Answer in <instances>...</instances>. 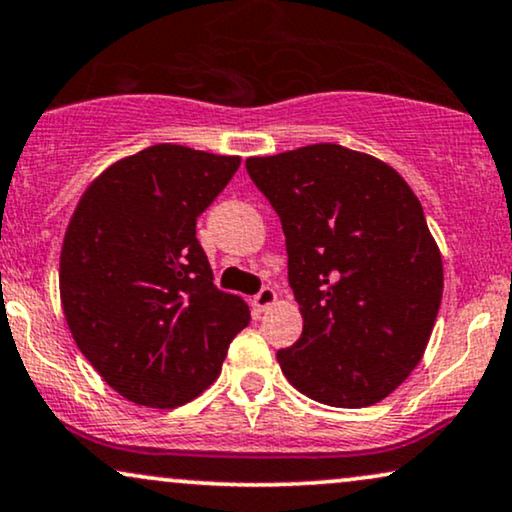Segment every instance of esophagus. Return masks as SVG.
<instances>
[{"label": "esophagus", "instance_id": "34e87169", "mask_svg": "<svg viewBox=\"0 0 512 512\" xmlns=\"http://www.w3.org/2000/svg\"><path fill=\"white\" fill-rule=\"evenodd\" d=\"M276 300H278V295L274 288H262L260 293L252 297V304H255L257 312H264V309H269L271 304H276Z\"/></svg>", "mask_w": 512, "mask_h": 512}]
</instances>
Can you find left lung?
<instances>
[{"mask_svg":"<svg viewBox=\"0 0 512 512\" xmlns=\"http://www.w3.org/2000/svg\"><path fill=\"white\" fill-rule=\"evenodd\" d=\"M281 217L302 335L283 375L319 404L364 409L409 378L435 326L442 252L423 205L383 160L312 144L245 160Z\"/></svg>","mask_w":512,"mask_h":512,"instance_id":"left-lung-1","label":"left lung"}]
</instances>
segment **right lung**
I'll use <instances>...</instances> for the list:
<instances>
[{
  "instance_id": "add662e5",
  "label": "right lung",
  "mask_w": 512,
  "mask_h": 512,
  "mask_svg": "<svg viewBox=\"0 0 512 512\" xmlns=\"http://www.w3.org/2000/svg\"><path fill=\"white\" fill-rule=\"evenodd\" d=\"M241 158L158 144L106 167L70 217L58 288L75 345L122 397L174 409L215 383L250 323L212 283L196 219Z\"/></svg>"
}]
</instances>
